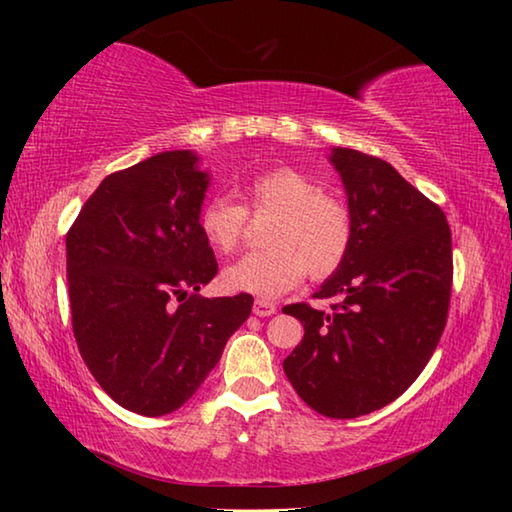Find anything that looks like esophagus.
Listing matches in <instances>:
<instances>
[{
    "instance_id": "1",
    "label": "esophagus",
    "mask_w": 512,
    "mask_h": 512,
    "mask_svg": "<svg viewBox=\"0 0 512 512\" xmlns=\"http://www.w3.org/2000/svg\"><path fill=\"white\" fill-rule=\"evenodd\" d=\"M277 311V305L271 300H264V298H257L255 305H253V314L259 318H266V316H273Z\"/></svg>"
}]
</instances>
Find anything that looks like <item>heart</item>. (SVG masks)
<instances>
[{"mask_svg":"<svg viewBox=\"0 0 512 512\" xmlns=\"http://www.w3.org/2000/svg\"><path fill=\"white\" fill-rule=\"evenodd\" d=\"M248 210L273 214L266 250L246 255L223 271L230 291L277 298L311 277H327L343 264L352 244V216L339 198L323 194L314 178L293 167L259 173L246 187ZM244 205L212 196L198 210V230L221 255L235 253L246 230Z\"/></svg>","mask_w":512,"mask_h":512,"instance_id":"obj_1","label":"heart"}]
</instances>
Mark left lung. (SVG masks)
Masks as SVG:
<instances>
[{"label": "left lung", "mask_w": 512, "mask_h": 512, "mask_svg": "<svg viewBox=\"0 0 512 512\" xmlns=\"http://www.w3.org/2000/svg\"><path fill=\"white\" fill-rule=\"evenodd\" d=\"M329 162L343 180L352 244L314 298L282 311L305 327L284 375L311 409L359 418L397 400L427 366L443 336L452 293V232L445 212L391 164L336 146Z\"/></svg>", "instance_id": "left-lung-1"}]
</instances>
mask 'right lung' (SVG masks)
I'll use <instances>...</instances> for the list:
<instances>
[{
  "mask_svg": "<svg viewBox=\"0 0 512 512\" xmlns=\"http://www.w3.org/2000/svg\"><path fill=\"white\" fill-rule=\"evenodd\" d=\"M198 162L194 151H164L110 173L65 241L85 366L119 406L149 418L198 391L253 309L248 293L198 296L219 271L198 230L210 187Z\"/></svg>",
  "mask_w": 512,
  "mask_h": 512,
  "instance_id": "right-lung-1",
  "label": "right lung"
}]
</instances>
